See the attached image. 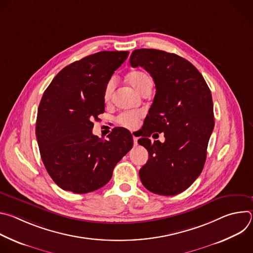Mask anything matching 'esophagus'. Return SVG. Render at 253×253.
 I'll return each instance as SVG.
<instances>
[{"label": "esophagus", "mask_w": 253, "mask_h": 253, "mask_svg": "<svg viewBox=\"0 0 253 253\" xmlns=\"http://www.w3.org/2000/svg\"><path fill=\"white\" fill-rule=\"evenodd\" d=\"M133 141H134V145H137V144H138V137L135 136V133H133Z\"/></svg>", "instance_id": "34e87169"}]
</instances>
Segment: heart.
<instances>
[{"instance_id":"obj_1","label":"heart","mask_w":253,"mask_h":253,"mask_svg":"<svg viewBox=\"0 0 253 253\" xmlns=\"http://www.w3.org/2000/svg\"><path fill=\"white\" fill-rule=\"evenodd\" d=\"M127 81L129 84L139 93H143L146 89L152 87V80L150 76L144 71H133L127 76ZM115 87L114 79L107 82L104 89V100L108 101L111 98ZM141 114L139 112H124L118 116L117 122L128 129H135L138 126Z\"/></svg>"}]
</instances>
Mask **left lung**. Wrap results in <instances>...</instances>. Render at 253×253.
I'll return each instance as SVG.
<instances>
[{"label": "left lung", "mask_w": 253, "mask_h": 253, "mask_svg": "<svg viewBox=\"0 0 253 253\" xmlns=\"http://www.w3.org/2000/svg\"><path fill=\"white\" fill-rule=\"evenodd\" d=\"M133 68L152 76L156 94L144 121L145 134L138 140L149 159L140 171L142 184L159 195H176L200 175L214 128L212 96L200 72L187 60L155 49L134 50ZM165 132L166 142L151 143L147 136Z\"/></svg>", "instance_id": "8db88e82"}]
</instances>
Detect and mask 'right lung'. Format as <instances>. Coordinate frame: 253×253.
Wrapping results in <instances>:
<instances>
[{"label": "right lung", "mask_w": 253, "mask_h": 253, "mask_svg": "<svg viewBox=\"0 0 253 253\" xmlns=\"http://www.w3.org/2000/svg\"><path fill=\"white\" fill-rule=\"evenodd\" d=\"M127 51H102L62 69L43 94L36 121L42 161L53 181L78 194L110 181L116 164L133 146L125 128L103 140L93 135V120L104 112V89Z\"/></svg>", "instance_id": "right-lung-1"}]
</instances>
